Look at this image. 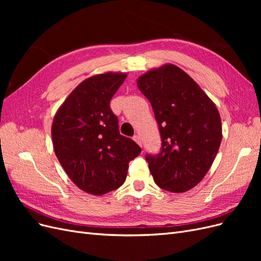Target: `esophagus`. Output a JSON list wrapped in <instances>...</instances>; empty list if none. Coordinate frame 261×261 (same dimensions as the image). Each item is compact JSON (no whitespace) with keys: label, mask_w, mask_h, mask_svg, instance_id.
<instances>
[{"label":"esophagus","mask_w":261,"mask_h":261,"mask_svg":"<svg viewBox=\"0 0 261 261\" xmlns=\"http://www.w3.org/2000/svg\"><path fill=\"white\" fill-rule=\"evenodd\" d=\"M133 139L134 140H135L136 141V143L139 145V146H141V145H143V143H141V138H140V136L139 135H135V136H134L133 137Z\"/></svg>","instance_id":"esophagus-1"}]
</instances>
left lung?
<instances>
[{"instance_id": "obj_1", "label": "left lung", "mask_w": 261, "mask_h": 261, "mask_svg": "<svg viewBox=\"0 0 261 261\" xmlns=\"http://www.w3.org/2000/svg\"><path fill=\"white\" fill-rule=\"evenodd\" d=\"M151 103L161 137L160 151L146 154L155 184L186 192L207 174L222 139L218 109L184 70L164 65L137 81Z\"/></svg>"}]
</instances>
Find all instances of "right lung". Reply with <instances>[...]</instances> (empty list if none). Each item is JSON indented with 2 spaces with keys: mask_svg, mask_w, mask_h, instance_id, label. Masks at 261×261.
<instances>
[{
  "mask_svg": "<svg viewBox=\"0 0 261 261\" xmlns=\"http://www.w3.org/2000/svg\"><path fill=\"white\" fill-rule=\"evenodd\" d=\"M126 74L106 73L84 81L54 116L55 154L69 178L86 193L103 195L124 184L128 163L141 152L120 134L110 108Z\"/></svg>",
  "mask_w": 261,
  "mask_h": 261,
  "instance_id": "1",
  "label": "right lung"
}]
</instances>
